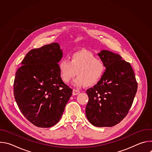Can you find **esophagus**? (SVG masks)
Listing matches in <instances>:
<instances>
[{
    "label": "esophagus",
    "instance_id": "1",
    "mask_svg": "<svg viewBox=\"0 0 152 152\" xmlns=\"http://www.w3.org/2000/svg\"><path fill=\"white\" fill-rule=\"evenodd\" d=\"M79 93H80V91H79V90H75V89H74V90H73V96L77 95V94H78Z\"/></svg>",
    "mask_w": 152,
    "mask_h": 152
}]
</instances>
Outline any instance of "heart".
<instances>
[{
	"mask_svg": "<svg viewBox=\"0 0 152 152\" xmlns=\"http://www.w3.org/2000/svg\"><path fill=\"white\" fill-rule=\"evenodd\" d=\"M58 67L61 78L66 83H69L77 73L78 76L74 80L73 84L77 87L85 85L88 86L96 85L105 70L103 61L86 50L73 52L69 60L62 59Z\"/></svg>",
	"mask_w": 152,
	"mask_h": 152,
	"instance_id": "b5f03b06",
	"label": "heart"
}]
</instances>
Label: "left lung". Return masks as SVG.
<instances>
[{
	"label": "left lung",
	"mask_w": 152,
	"mask_h": 152,
	"mask_svg": "<svg viewBox=\"0 0 152 152\" xmlns=\"http://www.w3.org/2000/svg\"><path fill=\"white\" fill-rule=\"evenodd\" d=\"M105 65L99 82L86 90L89 98L85 114L96 127H112L127 114L135 96L138 85L131 64L109 50L97 53Z\"/></svg>",
	"instance_id": "left-lung-1"
}]
</instances>
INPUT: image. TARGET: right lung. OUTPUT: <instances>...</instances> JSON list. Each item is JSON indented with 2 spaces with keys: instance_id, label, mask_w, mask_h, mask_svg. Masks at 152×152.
Here are the masks:
<instances>
[{
  "instance_id": "1",
  "label": "right lung",
  "mask_w": 152,
  "mask_h": 152,
  "mask_svg": "<svg viewBox=\"0 0 152 152\" xmlns=\"http://www.w3.org/2000/svg\"><path fill=\"white\" fill-rule=\"evenodd\" d=\"M57 42L30 50L15 73L14 95L19 110L33 124L50 127L60 120L73 90L61 79Z\"/></svg>"
}]
</instances>
